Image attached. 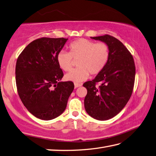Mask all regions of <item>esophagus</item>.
<instances>
[{
	"label": "esophagus",
	"instance_id": "obj_1",
	"mask_svg": "<svg viewBox=\"0 0 156 156\" xmlns=\"http://www.w3.org/2000/svg\"><path fill=\"white\" fill-rule=\"evenodd\" d=\"M82 86V84H80V83H75L74 84V87L75 88H78V87H80Z\"/></svg>",
	"mask_w": 156,
	"mask_h": 156
}]
</instances>
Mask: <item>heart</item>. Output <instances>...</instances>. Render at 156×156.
Masks as SVG:
<instances>
[{"instance_id":"heart-1","label":"heart","mask_w":156,"mask_h":156,"mask_svg":"<svg viewBox=\"0 0 156 156\" xmlns=\"http://www.w3.org/2000/svg\"><path fill=\"white\" fill-rule=\"evenodd\" d=\"M69 53L63 51L57 55V63L66 72L72 69L74 60L78 68L66 75V79L80 82L88 78L89 74L97 75L105 68L109 59V48L103 42H94L85 38H79L69 45Z\"/></svg>"}]
</instances>
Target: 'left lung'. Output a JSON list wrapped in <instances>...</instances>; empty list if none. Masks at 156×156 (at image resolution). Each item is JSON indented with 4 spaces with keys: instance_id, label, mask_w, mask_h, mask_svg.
I'll return each instance as SVG.
<instances>
[{
    "instance_id": "8db88e82",
    "label": "left lung",
    "mask_w": 156,
    "mask_h": 156,
    "mask_svg": "<svg viewBox=\"0 0 156 156\" xmlns=\"http://www.w3.org/2000/svg\"><path fill=\"white\" fill-rule=\"evenodd\" d=\"M90 38L108 45L109 59L93 80L83 84L87 89L84 108L92 118L107 120L119 114L130 98L135 79V62L127 48L114 36Z\"/></svg>"
}]
</instances>
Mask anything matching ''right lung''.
I'll use <instances>...</instances> for the list:
<instances>
[{"label": "right lung", "mask_w": 156, "mask_h": 156, "mask_svg": "<svg viewBox=\"0 0 156 156\" xmlns=\"http://www.w3.org/2000/svg\"><path fill=\"white\" fill-rule=\"evenodd\" d=\"M68 38L42 37L27 46L15 66L17 93L23 104L35 117L50 120L65 110L74 88L63 76L57 57Z\"/></svg>", "instance_id": "obj_1"}]
</instances>
